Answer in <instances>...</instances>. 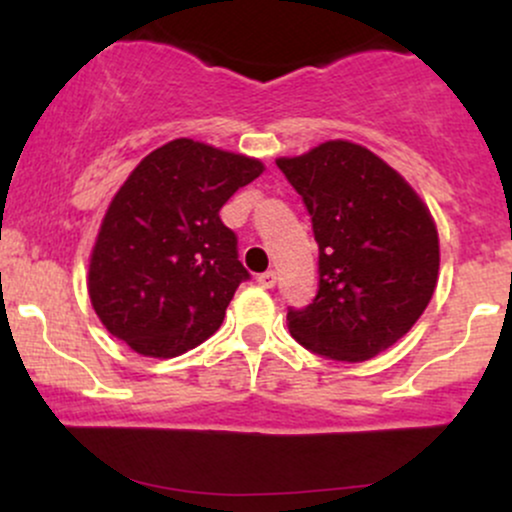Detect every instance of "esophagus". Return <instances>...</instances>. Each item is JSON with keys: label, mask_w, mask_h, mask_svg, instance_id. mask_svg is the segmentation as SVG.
<instances>
[{"label": "esophagus", "mask_w": 512, "mask_h": 512, "mask_svg": "<svg viewBox=\"0 0 512 512\" xmlns=\"http://www.w3.org/2000/svg\"><path fill=\"white\" fill-rule=\"evenodd\" d=\"M257 281H260L262 289H274V284H276V272H272V269H269V272H264V274L257 276Z\"/></svg>", "instance_id": "esophagus-1"}]
</instances>
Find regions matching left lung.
I'll use <instances>...</instances> for the list:
<instances>
[{"mask_svg":"<svg viewBox=\"0 0 512 512\" xmlns=\"http://www.w3.org/2000/svg\"><path fill=\"white\" fill-rule=\"evenodd\" d=\"M276 166L303 197L320 248L317 296L286 315L293 339L332 361L378 356L414 327L436 291L431 211L383 158L344 139Z\"/></svg>","mask_w":512,"mask_h":512,"instance_id":"8db88e82","label":"left lung"}]
</instances>
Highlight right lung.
Returning <instances> with one entry per match:
<instances>
[{"label": "right lung", "mask_w": 512, "mask_h": 512, "mask_svg": "<svg viewBox=\"0 0 512 512\" xmlns=\"http://www.w3.org/2000/svg\"><path fill=\"white\" fill-rule=\"evenodd\" d=\"M262 170L257 158L195 139L142 158L105 211L88 262V296L105 330L151 358L185 354L219 330L250 279L219 211Z\"/></svg>", "instance_id": "right-lung-1"}]
</instances>
